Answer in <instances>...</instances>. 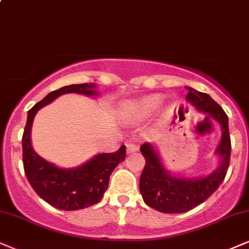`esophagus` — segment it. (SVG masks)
<instances>
[{
  "label": "esophagus",
  "mask_w": 249,
  "mask_h": 249,
  "mask_svg": "<svg viewBox=\"0 0 249 249\" xmlns=\"http://www.w3.org/2000/svg\"><path fill=\"white\" fill-rule=\"evenodd\" d=\"M126 149H127V153H133V152L139 151V146L134 142H128L126 145Z\"/></svg>",
  "instance_id": "obj_1"
}]
</instances>
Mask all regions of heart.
Segmentation results:
<instances>
[{"mask_svg":"<svg viewBox=\"0 0 249 249\" xmlns=\"http://www.w3.org/2000/svg\"><path fill=\"white\" fill-rule=\"evenodd\" d=\"M161 101H162L161 96L152 95L138 102L128 103L124 107V117L130 122L142 121V119L151 115L160 106Z\"/></svg>","mask_w":249,"mask_h":249,"instance_id":"b5f03b06","label":"heart"}]
</instances>
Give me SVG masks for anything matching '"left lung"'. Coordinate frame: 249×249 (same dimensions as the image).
Returning <instances> with one entry per match:
<instances>
[{
    "instance_id": "left-lung-1",
    "label": "left lung",
    "mask_w": 249,
    "mask_h": 249,
    "mask_svg": "<svg viewBox=\"0 0 249 249\" xmlns=\"http://www.w3.org/2000/svg\"><path fill=\"white\" fill-rule=\"evenodd\" d=\"M187 100L200 111L211 115L221 124L223 136L217 148L221 163L215 172L204 178H178L169 175L160 162L151 143H142L140 151L145 158V167L140 175L139 189L143 202L163 213H182L205 202L219 188L225 178L231 159L229 117L219 104L205 92L188 88Z\"/></svg>"
}]
</instances>
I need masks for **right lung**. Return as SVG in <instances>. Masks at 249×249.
Instances as JSON below:
<instances>
[{"label":"right lung","mask_w":249,"mask_h":249,"mask_svg":"<svg viewBox=\"0 0 249 249\" xmlns=\"http://www.w3.org/2000/svg\"><path fill=\"white\" fill-rule=\"evenodd\" d=\"M94 83L71 85L50 92L29 110L28 121L22 138L24 173L32 189L53 208L71 211L88 208L98 203L109 185L110 175L126 157V147L122 145L113 153L96 155L75 169H60L36 153L31 146L30 132L35 115L40 107L67 92L95 95Z\"/></svg>","instance_id":"right-lung-1"}]
</instances>
